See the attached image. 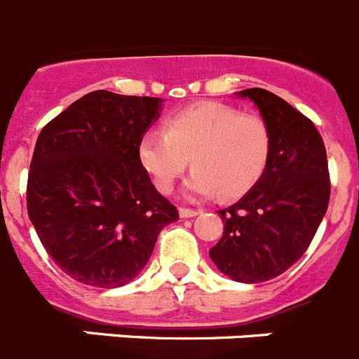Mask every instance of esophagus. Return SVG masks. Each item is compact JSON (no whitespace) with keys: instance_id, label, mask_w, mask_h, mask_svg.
<instances>
[{"instance_id":"esophagus-1","label":"esophagus","mask_w":359,"mask_h":359,"mask_svg":"<svg viewBox=\"0 0 359 359\" xmlns=\"http://www.w3.org/2000/svg\"><path fill=\"white\" fill-rule=\"evenodd\" d=\"M199 214V210H192V208H180V217L189 219V217H196Z\"/></svg>"}]
</instances>
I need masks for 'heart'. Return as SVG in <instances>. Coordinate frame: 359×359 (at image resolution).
<instances>
[{
  "label": "heart",
  "mask_w": 359,
  "mask_h": 359,
  "mask_svg": "<svg viewBox=\"0 0 359 359\" xmlns=\"http://www.w3.org/2000/svg\"><path fill=\"white\" fill-rule=\"evenodd\" d=\"M138 161L160 192L170 194L190 165L189 196L239 199L259 183L271 152V138L259 116L217 102H201L165 120L163 131L138 142Z\"/></svg>",
  "instance_id": "1"
}]
</instances>
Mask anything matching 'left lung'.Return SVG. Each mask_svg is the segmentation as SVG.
<instances>
[{
  "instance_id": "1",
  "label": "left lung",
  "mask_w": 359,
  "mask_h": 359,
  "mask_svg": "<svg viewBox=\"0 0 359 359\" xmlns=\"http://www.w3.org/2000/svg\"><path fill=\"white\" fill-rule=\"evenodd\" d=\"M236 95L259 109L271 152L259 183L219 210L224 231L210 259L231 280L257 284L282 275L306 253L327 212L331 183L315 123L262 88Z\"/></svg>"
}]
</instances>
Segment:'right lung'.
I'll return each mask as SVG.
<instances>
[{
  "label": "right lung",
  "mask_w": 359,
  "mask_h": 359,
  "mask_svg": "<svg viewBox=\"0 0 359 359\" xmlns=\"http://www.w3.org/2000/svg\"><path fill=\"white\" fill-rule=\"evenodd\" d=\"M163 98L97 90L66 107L37 138L28 217L59 268L93 287L126 286L147 264L177 210L138 161V142Z\"/></svg>",
  "instance_id": "1"
}]
</instances>
